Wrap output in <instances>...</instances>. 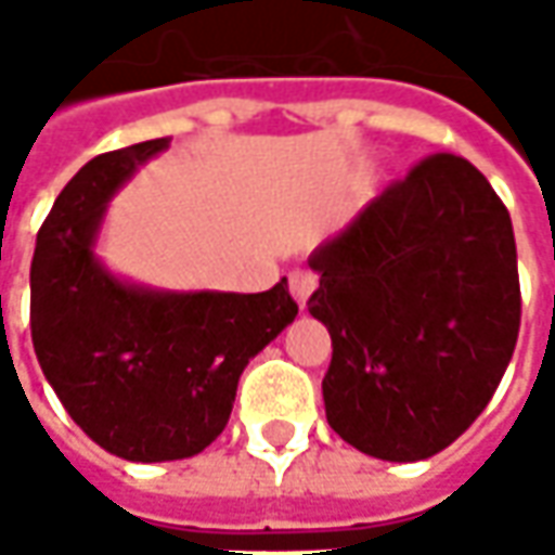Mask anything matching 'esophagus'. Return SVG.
Masks as SVG:
<instances>
[{
	"instance_id": "esophagus-1",
	"label": "esophagus",
	"mask_w": 555,
	"mask_h": 555,
	"mask_svg": "<svg viewBox=\"0 0 555 555\" xmlns=\"http://www.w3.org/2000/svg\"><path fill=\"white\" fill-rule=\"evenodd\" d=\"M318 287V278L309 274V271H293L289 274V293H293V299H296V306L299 309H306L309 306V296Z\"/></svg>"
}]
</instances>
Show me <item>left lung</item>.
Masks as SVG:
<instances>
[{
	"label": "left lung",
	"instance_id": "1",
	"mask_svg": "<svg viewBox=\"0 0 555 555\" xmlns=\"http://www.w3.org/2000/svg\"><path fill=\"white\" fill-rule=\"evenodd\" d=\"M309 311L333 339L324 408L361 454L414 463L485 411L519 336L509 212L479 169L436 154L311 253Z\"/></svg>",
	"mask_w": 555,
	"mask_h": 555
}]
</instances>
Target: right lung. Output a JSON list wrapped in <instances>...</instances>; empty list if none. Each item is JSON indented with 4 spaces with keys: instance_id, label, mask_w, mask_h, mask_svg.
I'll return each instance as SVG.
<instances>
[{
    "instance_id": "1",
    "label": "right lung",
    "mask_w": 555,
    "mask_h": 555,
    "mask_svg": "<svg viewBox=\"0 0 555 555\" xmlns=\"http://www.w3.org/2000/svg\"><path fill=\"white\" fill-rule=\"evenodd\" d=\"M166 147L141 141L86 163L39 228L30 266L39 367L76 426L132 463L194 457L222 436L244 367L299 314L287 278L266 293L157 289L104 266L107 203Z\"/></svg>"
}]
</instances>
